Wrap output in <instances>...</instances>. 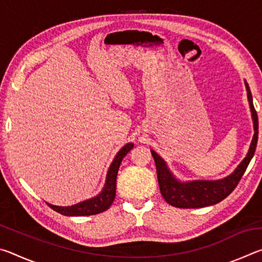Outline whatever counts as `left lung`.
Wrapping results in <instances>:
<instances>
[{
  "instance_id": "left-lung-1",
  "label": "left lung",
  "mask_w": 262,
  "mask_h": 262,
  "mask_svg": "<svg viewBox=\"0 0 262 262\" xmlns=\"http://www.w3.org/2000/svg\"><path fill=\"white\" fill-rule=\"evenodd\" d=\"M248 101H250L252 118H253L254 123V136L252 140L250 150L244 161L239 164L236 171L232 174H230L227 178L216 181H190V183H179L177 180L166 166L165 162L158 156V155L152 151V157L155 164H156L157 170V178L159 184V189L163 198L168 205L177 207V208H202L224 200L225 198L232 193V190L237 187L242 177L245 173L246 168L250 164L252 157L255 152L256 143H258L259 136V121L258 114L253 105V99H252V94L250 86L245 82Z\"/></svg>"
}]
</instances>
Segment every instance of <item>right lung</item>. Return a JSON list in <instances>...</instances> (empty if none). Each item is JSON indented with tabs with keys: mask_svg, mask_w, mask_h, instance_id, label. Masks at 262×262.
<instances>
[{
	"mask_svg": "<svg viewBox=\"0 0 262 262\" xmlns=\"http://www.w3.org/2000/svg\"><path fill=\"white\" fill-rule=\"evenodd\" d=\"M133 147H134V144L128 143L125 147H122L120 151L117 154V156H115L114 161L111 164V166L108 168L105 187L101 190V193L99 195L70 207L53 206L50 205V203H48V206H50L53 210L60 212V214L64 216H89L99 214V212L107 210L110 206L113 203L115 198V188H117V176L119 166H120V164L122 162V158L130 151Z\"/></svg>",
	"mask_w": 262,
	"mask_h": 262,
	"instance_id": "obj_1",
	"label": "right lung"
}]
</instances>
